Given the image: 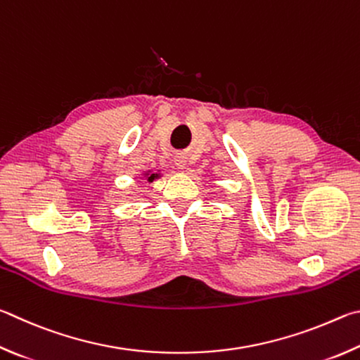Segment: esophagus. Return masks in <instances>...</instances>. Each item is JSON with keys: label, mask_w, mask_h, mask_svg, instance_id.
Here are the masks:
<instances>
[{"label": "esophagus", "mask_w": 360, "mask_h": 360, "mask_svg": "<svg viewBox=\"0 0 360 360\" xmlns=\"http://www.w3.org/2000/svg\"><path fill=\"white\" fill-rule=\"evenodd\" d=\"M185 158L184 156H176L175 158V164H176V166H179L180 169H184L185 167Z\"/></svg>", "instance_id": "esophagus-1"}]
</instances>
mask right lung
Wrapping results in <instances>:
<instances>
[{"label": "right lung", "mask_w": 360, "mask_h": 360, "mask_svg": "<svg viewBox=\"0 0 360 360\" xmlns=\"http://www.w3.org/2000/svg\"><path fill=\"white\" fill-rule=\"evenodd\" d=\"M145 176H147V180H148V181H153L155 179H158V176H160V174H151V172H147V174H145Z\"/></svg>", "instance_id": "add662e5"}]
</instances>
